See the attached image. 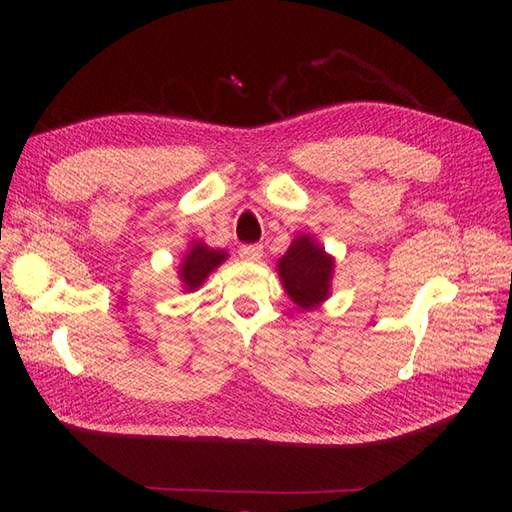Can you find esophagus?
I'll return each instance as SVG.
<instances>
[{
    "label": "esophagus",
    "mask_w": 512,
    "mask_h": 512,
    "mask_svg": "<svg viewBox=\"0 0 512 512\" xmlns=\"http://www.w3.org/2000/svg\"><path fill=\"white\" fill-rule=\"evenodd\" d=\"M239 256H241L243 260L258 262V260L262 258V245H256V243H252V245H243L241 250H239Z\"/></svg>",
    "instance_id": "34e87169"
}]
</instances>
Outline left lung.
I'll use <instances>...</instances> for the list:
<instances>
[{"label": "left lung", "instance_id": "8db88e82", "mask_svg": "<svg viewBox=\"0 0 512 512\" xmlns=\"http://www.w3.org/2000/svg\"><path fill=\"white\" fill-rule=\"evenodd\" d=\"M335 258L309 232H299L277 260V275L290 301L312 312L331 297Z\"/></svg>", "mask_w": 512, "mask_h": 512}]
</instances>
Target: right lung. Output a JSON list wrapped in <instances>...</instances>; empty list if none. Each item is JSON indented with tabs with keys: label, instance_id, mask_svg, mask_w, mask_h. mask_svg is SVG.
<instances>
[{
	"label": "right lung",
	"instance_id": "right-lung-1",
	"mask_svg": "<svg viewBox=\"0 0 512 512\" xmlns=\"http://www.w3.org/2000/svg\"><path fill=\"white\" fill-rule=\"evenodd\" d=\"M228 258L226 250H213L205 241H190L188 250L181 256L177 277L183 292H194L205 284L207 277Z\"/></svg>",
	"mask_w": 512,
	"mask_h": 512
}]
</instances>
